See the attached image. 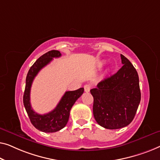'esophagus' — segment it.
<instances>
[{
	"mask_svg": "<svg viewBox=\"0 0 160 160\" xmlns=\"http://www.w3.org/2000/svg\"><path fill=\"white\" fill-rule=\"evenodd\" d=\"M91 85H88V84L85 85H84V90H85V92H89L90 90H91Z\"/></svg>",
	"mask_w": 160,
	"mask_h": 160,
	"instance_id": "1",
	"label": "esophagus"
}]
</instances>
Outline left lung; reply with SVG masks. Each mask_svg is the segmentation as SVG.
I'll list each match as a JSON object with an SVG mask.
<instances>
[{
    "label": "left lung",
    "mask_w": 160,
    "mask_h": 160,
    "mask_svg": "<svg viewBox=\"0 0 160 160\" xmlns=\"http://www.w3.org/2000/svg\"><path fill=\"white\" fill-rule=\"evenodd\" d=\"M122 67L91 90L93 97L94 118L107 129H119L132 122L141 102L138 72L121 54Z\"/></svg>",
    "instance_id": "1"
}]
</instances>
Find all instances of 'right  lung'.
Segmentation results:
<instances>
[{
    "label": "right lung",
    "instance_id": "obj_1",
    "mask_svg": "<svg viewBox=\"0 0 160 160\" xmlns=\"http://www.w3.org/2000/svg\"><path fill=\"white\" fill-rule=\"evenodd\" d=\"M62 54L58 51L52 50L41 56L29 69L26 78L25 90L23 103L30 122L38 130L44 132H54L66 126L69 120L70 110L78 98L84 92V88L65 92L62 99L52 111L45 114H39L32 109L30 104V90L33 80L39 71L48 64L53 58H58Z\"/></svg>",
    "mask_w": 160,
    "mask_h": 160
}]
</instances>
